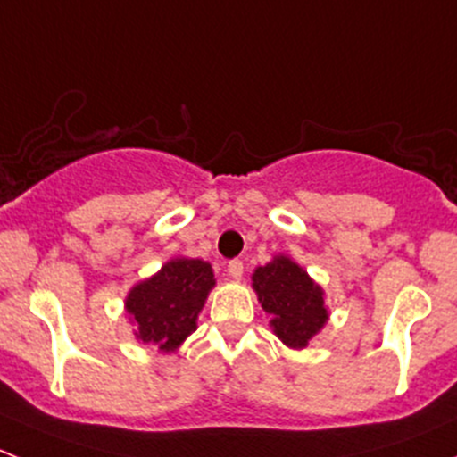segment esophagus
<instances>
[{
	"instance_id": "34e87169",
	"label": "esophagus",
	"mask_w": 457,
	"mask_h": 457,
	"mask_svg": "<svg viewBox=\"0 0 457 457\" xmlns=\"http://www.w3.org/2000/svg\"><path fill=\"white\" fill-rule=\"evenodd\" d=\"M228 276L229 278L238 280L243 276V262L241 261H229L228 262Z\"/></svg>"
}]
</instances>
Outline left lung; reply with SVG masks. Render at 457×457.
<instances>
[{
	"label": "left lung",
	"mask_w": 457,
	"mask_h": 457,
	"mask_svg": "<svg viewBox=\"0 0 457 457\" xmlns=\"http://www.w3.org/2000/svg\"><path fill=\"white\" fill-rule=\"evenodd\" d=\"M252 289L285 347L305 349L329 320L325 289L287 254L256 267Z\"/></svg>",
	"instance_id": "obj_1"
}]
</instances>
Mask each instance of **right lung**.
I'll return each instance as SVG.
<instances>
[{"mask_svg":"<svg viewBox=\"0 0 457 457\" xmlns=\"http://www.w3.org/2000/svg\"><path fill=\"white\" fill-rule=\"evenodd\" d=\"M214 270L201 258L177 256L150 278L139 280L126 296L135 338L161 353H172L196 331V320L214 289Z\"/></svg>","mask_w":457,"mask_h":457,"instance_id":"obj_1","label":"right lung"}]
</instances>
